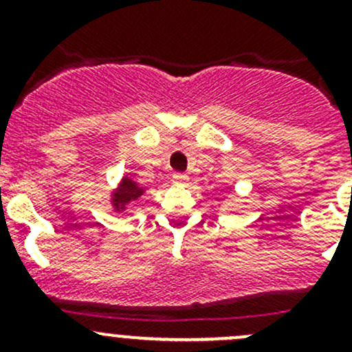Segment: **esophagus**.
Returning a JSON list of instances; mask_svg holds the SVG:
<instances>
[{"instance_id": "obj_1", "label": "esophagus", "mask_w": 352, "mask_h": 352, "mask_svg": "<svg viewBox=\"0 0 352 352\" xmlns=\"http://www.w3.org/2000/svg\"><path fill=\"white\" fill-rule=\"evenodd\" d=\"M172 180L175 184H186L187 180H189V175H187V173H180V172H175L172 175Z\"/></svg>"}]
</instances>
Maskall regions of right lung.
I'll use <instances>...</instances> for the list:
<instances>
[{"label": "right lung", "mask_w": 352, "mask_h": 352, "mask_svg": "<svg viewBox=\"0 0 352 352\" xmlns=\"http://www.w3.org/2000/svg\"><path fill=\"white\" fill-rule=\"evenodd\" d=\"M144 194V190L141 189L140 186H138L134 180H131L129 177H124L122 182H120L119 189L113 192V208L117 209V211H124L126 209V206L129 204V202H134L138 201L141 196Z\"/></svg>", "instance_id": "obj_1"}]
</instances>
